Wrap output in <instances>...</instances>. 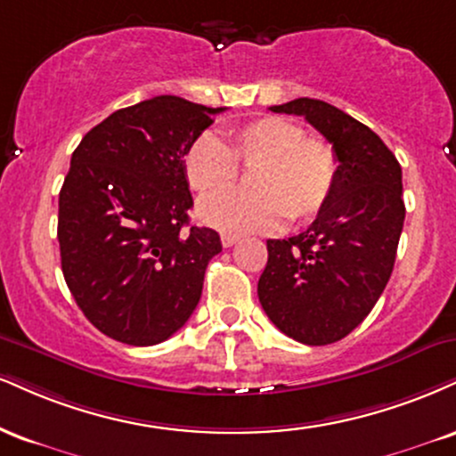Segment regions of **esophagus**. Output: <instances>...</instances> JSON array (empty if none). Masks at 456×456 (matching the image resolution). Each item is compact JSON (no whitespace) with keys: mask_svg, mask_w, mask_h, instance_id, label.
Wrapping results in <instances>:
<instances>
[{"mask_svg":"<svg viewBox=\"0 0 456 456\" xmlns=\"http://www.w3.org/2000/svg\"><path fill=\"white\" fill-rule=\"evenodd\" d=\"M221 242H223L224 248H232L233 244L240 242V238H238V235H233V233H223L221 235Z\"/></svg>","mask_w":456,"mask_h":456,"instance_id":"obj_1","label":"esophagus"}]
</instances>
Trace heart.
Instances as JSON below:
<instances>
[{
	"label": "heart",
	"mask_w": 456,
	"mask_h": 456,
	"mask_svg": "<svg viewBox=\"0 0 456 456\" xmlns=\"http://www.w3.org/2000/svg\"><path fill=\"white\" fill-rule=\"evenodd\" d=\"M256 167L252 196H223L237 167ZM183 172L201 201L197 218L229 233L276 232L284 218L305 224L322 212L338 184V157L321 138L282 117H261L229 129L223 140L200 135L184 148ZM221 194V198H216Z\"/></svg>",
	"instance_id": "heart-1"
}]
</instances>
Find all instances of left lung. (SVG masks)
I'll list each match as a JSON object with an SVG mask.
<instances>
[{
  "label": "left lung",
  "mask_w": 456,
  "mask_h": 456,
  "mask_svg": "<svg viewBox=\"0 0 456 456\" xmlns=\"http://www.w3.org/2000/svg\"><path fill=\"white\" fill-rule=\"evenodd\" d=\"M272 112L297 114L338 157V184L305 232L267 240L259 301L270 321L308 346L346 338L391 278L405 206L402 166L367 125L321 100L299 97Z\"/></svg>",
  "instance_id": "8db88e82"
}]
</instances>
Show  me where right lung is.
Listing matches in <instances>:
<instances>
[{"instance_id":"1","label":"right lung","mask_w":456,"mask_h":456,"mask_svg":"<svg viewBox=\"0 0 456 456\" xmlns=\"http://www.w3.org/2000/svg\"><path fill=\"white\" fill-rule=\"evenodd\" d=\"M206 108L159 95L117 110L82 138L59 193L65 282L117 342L152 346L189 321L221 235L189 227L183 152L214 123Z\"/></svg>"}]
</instances>
